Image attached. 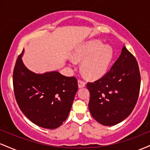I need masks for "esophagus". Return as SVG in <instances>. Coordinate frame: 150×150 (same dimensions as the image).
Segmentation results:
<instances>
[{"instance_id": "34e87169", "label": "esophagus", "mask_w": 150, "mask_h": 150, "mask_svg": "<svg viewBox=\"0 0 150 150\" xmlns=\"http://www.w3.org/2000/svg\"><path fill=\"white\" fill-rule=\"evenodd\" d=\"M85 85H86V83H85V81L81 80V79H79L78 80V87H80H80H85Z\"/></svg>"}]
</instances>
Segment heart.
<instances>
[{"label":"heart","mask_w":150,"mask_h":150,"mask_svg":"<svg viewBox=\"0 0 150 150\" xmlns=\"http://www.w3.org/2000/svg\"><path fill=\"white\" fill-rule=\"evenodd\" d=\"M74 58L83 61L82 70L86 76L98 79L107 71L113 58V50L110 46H104L100 41H90L77 48Z\"/></svg>","instance_id":"obj_1"}]
</instances>
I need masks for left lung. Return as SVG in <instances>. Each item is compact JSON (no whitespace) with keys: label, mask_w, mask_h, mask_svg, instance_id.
I'll return each instance as SVG.
<instances>
[{"label":"left lung","mask_w":150,"mask_h":150,"mask_svg":"<svg viewBox=\"0 0 150 150\" xmlns=\"http://www.w3.org/2000/svg\"><path fill=\"white\" fill-rule=\"evenodd\" d=\"M119 58L99 80L87 82L89 109L101 125L118 124L135 107L140 94L141 77L135 56L123 46Z\"/></svg>","instance_id":"obj_1"}]
</instances>
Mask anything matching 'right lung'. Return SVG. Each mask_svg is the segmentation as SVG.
Listing matches in <instances>:
<instances>
[{
  "mask_svg": "<svg viewBox=\"0 0 150 150\" xmlns=\"http://www.w3.org/2000/svg\"><path fill=\"white\" fill-rule=\"evenodd\" d=\"M19 55L13 70V82L19 108L38 126L55 129L68 118L78 86L75 77L57 71L36 74L22 63Z\"/></svg>",
  "mask_w": 150,
  "mask_h": 150,
  "instance_id": "1",
  "label": "right lung"
}]
</instances>
